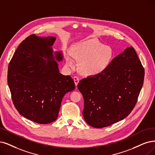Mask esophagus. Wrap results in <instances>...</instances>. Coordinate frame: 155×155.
Listing matches in <instances>:
<instances>
[{"label":"esophagus","instance_id":"esophagus-1","mask_svg":"<svg viewBox=\"0 0 155 155\" xmlns=\"http://www.w3.org/2000/svg\"><path fill=\"white\" fill-rule=\"evenodd\" d=\"M73 80H74V84H75L76 86H77V85H78V84L79 82V78L77 77H73Z\"/></svg>","mask_w":155,"mask_h":155}]
</instances>
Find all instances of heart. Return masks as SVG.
Wrapping results in <instances>:
<instances>
[{
	"mask_svg": "<svg viewBox=\"0 0 155 155\" xmlns=\"http://www.w3.org/2000/svg\"><path fill=\"white\" fill-rule=\"evenodd\" d=\"M114 57L110 46H104L95 38L89 39L74 45L71 54L66 55L67 64L75 65L74 58L80 61L79 69L85 75H96L109 66Z\"/></svg>",
	"mask_w": 155,
	"mask_h": 155,
	"instance_id": "1",
	"label": "heart"
}]
</instances>
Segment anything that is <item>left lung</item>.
Listing matches in <instances>:
<instances>
[{
	"instance_id": "obj_1",
	"label": "left lung",
	"mask_w": 155,
	"mask_h": 155,
	"mask_svg": "<svg viewBox=\"0 0 155 155\" xmlns=\"http://www.w3.org/2000/svg\"><path fill=\"white\" fill-rule=\"evenodd\" d=\"M144 69L132 47L114 58L102 73L82 79L84 120L94 128L108 127L132 111L142 87Z\"/></svg>"
}]
</instances>
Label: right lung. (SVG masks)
I'll list each match as a JSON object with an SVG mask.
<instances>
[{"label":"right lung","instance_id":"obj_1","mask_svg":"<svg viewBox=\"0 0 155 155\" xmlns=\"http://www.w3.org/2000/svg\"><path fill=\"white\" fill-rule=\"evenodd\" d=\"M56 38L32 34L23 41L11 59L8 84L14 105L20 115L39 124L58 117L64 96L75 88L70 75L59 73L62 51L52 48Z\"/></svg>","mask_w":155,"mask_h":155}]
</instances>
